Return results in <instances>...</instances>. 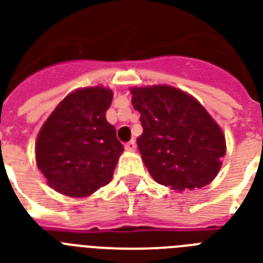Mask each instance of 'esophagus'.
<instances>
[{"label":"esophagus","instance_id":"obj_1","mask_svg":"<svg viewBox=\"0 0 263 263\" xmlns=\"http://www.w3.org/2000/svg\"><path fill=\"white\" fill-rule=\"evenodd\" d=\"M125 150H127V152H135V150H136L135 140H131V142H128V143L125 144Z\"/></svg>","mask_w":263,"mask_h":263}]
</instances>
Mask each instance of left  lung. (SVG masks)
<instances>
[{
  "label": "left lung",
  "instance_id": "8db88e82",
  "mask_svg": "<svg viewBox=\"0 0 263 263\" xmlns=\"http://www.w3.org/2000/svg\"><path fill=\"white\" fill-rule=\"evenodd\" d=\"M143 134L138 147L158 184L192 191L214 180L225 156V136L208 110L187 92L158 84L131 88Z\"/></svg>",
  "mask_w": 263,
  "mask_h": 263
}]
</instances>
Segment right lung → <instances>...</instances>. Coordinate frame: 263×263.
Masks as SVG:
<instances>
[{"instance_id":"1","label":"right lung","mask_w":263,"mask_h":263,"mask_svg":"<svg viewBox=\"0 0 263 263\" xmlns=\"http://www.w3.org/2000/svg\"><path fill=\"white\" fill-rule=\"evenodd\" d=\"M111 99L109 88H79L43 123L35 143L36 165L60 194L88 196L113 177L124 147L105 116Z\"/></svg>"}]
</instances>
